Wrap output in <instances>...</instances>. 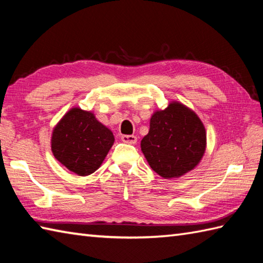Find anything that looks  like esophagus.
I'll list each match as a JSON object with an SVG mask.
<instances>
[{
  "mask_svg": "<svg viewBox=\"0 0 263 263\" xmlns=\"http://www.w3.org/2000/svg\"><path fill=\"white\" fill-rule=\"evenodd\" d=\"M121 139H122L123 142L131 143V144L137 143V137L136 136H122Z\"/></svg>",
  "mask_w": 263,
  "mask_h": 263,
  "instance_id": "1",
  "label": "esophagus"
}]
</instances>
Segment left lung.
Wrapping results in <instances>:
<instances>
[{
	"mask_svg": "<svg viewBox=\"0 0 263 263\" xmlns=\"http://www.w3.org/2000/svg\"><path fill=\"white\" fill-rule=\"evenodd\" d=\"M206 146L203 123L194 111L178 102L156 110L141 150L150 167L164 178H177L200 163Z\"/></svg>",
	"mask_w": 263,
	"mask_h": 263,
	"instance_id": "obj_1",
	"label": "left lung"
}]
</instances>
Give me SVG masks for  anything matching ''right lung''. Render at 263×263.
<instances>
[{"mask_svg":"<svg viewBox=\"0 0 263 263\" xmlns=\"http://www.w3.org/2000/svg\"><path fill=\"white\" fill-rule=\"evenodd\" d=\"M114 136L92 111L71 108L53 128L54 157L79 176L97 171L114 143Z\"/></svg>","mask_w":263,"mask_h":263,"instance_id":"add662e5","label":"right lung"}]
</instances>
